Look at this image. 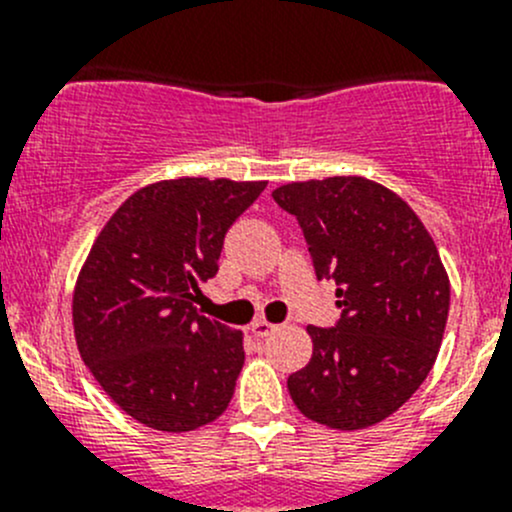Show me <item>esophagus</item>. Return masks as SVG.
<instances>
[{"mask_svg": "<svg viewBox=\"0 0 512 512\" xmlns=\"http://www.w3.org/2000/svg\"><path fill=\"white\" fill-rule=\"evenodd\" d=\"M275 329H277V324L267 322V319H255V322L250 324V332H252V337H257V339H265V337H270V334L275 332Z\"/></svg>", "mask_w": 512, "mask_h": 512, "instance_id": "34e87169", "label": "esophagus"}]
</instances>
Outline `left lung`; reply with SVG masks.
I'll use <instances>...</instances> for the list:
<instances>
[{
    "label": "left lung",
    "mask_w": 512,
    "mask_h": 512,
    "mask_svg": "<svg viewBox=\"0 0 512 512\" xmlns=\"http://www.w3.org/2000/svg\"><path fill=\"white\" fill-rule=\"evenodd\" d=\"M272 198L342 307L337 327H307L312 359L287 379L289 396L322 426H374L416 394L443 342L451 282L433 237L406 200L361 175L287 183Z\"/></svg>",
    "instance_id": "left-lung-1"
}]
</instances>
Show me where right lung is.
<instances>
[{
    "mask_svg": "<svg viewBox=\"0 0 512 512\" xmlns=\"http://www.w3.org/2000/svg\"><path fill=\"white\" fill-rule=\"evenodd\" d=\"M265 180L175 178L136 190L108 218L74 287V337L101 389L165 433L215 421L245 364L242 332L203 317L225 232Z\"/></svg>",
    "mask_w": 512,
    "mask_h": 512,
    "instance_id": "obj_1",
    "label": "right lung"
}]
</instances>
